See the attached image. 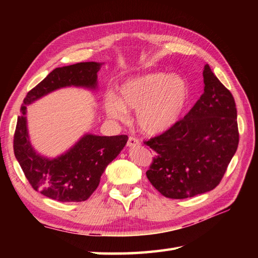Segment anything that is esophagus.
I'll return each instance as SVG.
<instances>
[{
	"mask_svg": "<svg viewBox=\"0 0 258 258\" xmlns=\"http://www.w3.org/2000/svg\"><path fill=\"white\" fill-rule=\"evenodd\" d=\"M141 143L140 141L136 139V138H133V136H130L128 138V141H127V146L128 147H134V146H139Z\"/></svg>",
	"mask_w": 258,
	"mask_h": 258,
	"instance_id": "obj_1",
	"label": "esophagus"
}]
</instances>
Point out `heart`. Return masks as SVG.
Masks as SVG:
<instances>
[{
    "instance_id": "b5f03b06",
    "label": "heart",
    "mask_w": 258,
    "mask_h": 258,
    "mask_svg": "<svg viewBox=\"0 0 258 258\" xmlns=\"http://www.w3.org/2000/svg\"><path fill=\"white\" fill-rule=\"evenodd\" d=\"M190 100L189 85L179 75L165 72L147 73L126 81L118 98L106 96L104 107L109 117L122 120L126 113L136 111L142 132L160 135L176 124Z\"/></svg>"
}]
</instances>
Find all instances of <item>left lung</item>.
I'll return each instance as SVG.
<instances>
[{
  "label": "left lung",
  "instance_id": "8db88e82",
  "mask_svg": "<svg viewBox=\"0 0 258 258\" xmlns=\"http://www.w3.org/2000/svg\"><path fill=\"white\" fill-rule=\"evenodd\" d=\"M204 93L172 128L144 143L155 152L146 172L167 197L183 200L214 189L236 153L239 134L232 93L206 64Z\"/></svg>",
  "mask_w": 258,
  "mask_h": 258
}]
</instances>
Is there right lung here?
<instances>
[{
	"mask_svg": "<svg viewBox=\"0 0 258 258\" xmlns=\"http://www.w3.org/2000/svg\"><path fill=\"white\" fill-rule=\"evenodd\" d=\"M102 63L83 62L53 70L27 93L21 106L14 133V154L31 186L57 202H84L100 184L106 166L123 150L127 135L85 134L73 147L56 158L37 154L27 132L26 106L48 93L68 86L97 87Z\"/></svg>",
	"mask_w": 258,
	"mask_h": 258,
	"instance_id": "right-lung-1",
	"label": "right lung"
}]
</instances>
